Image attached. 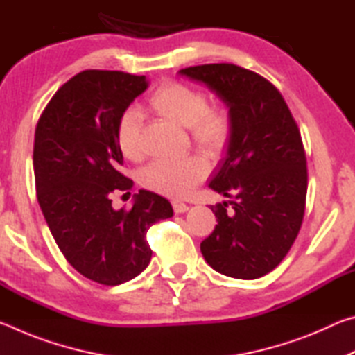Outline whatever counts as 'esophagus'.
<instances>
[{
	"instance_id": "34e87169",
	"label": "esophagus",
	"mask_w": 355,
	"mask_h": 355,
	"mask_svg": "<svg viewBox=\"0 0 355 355\" xmlns=\"http://www.w3.org/2000/svg\"><path fill=\"white\" fill-rule=\"evenodd\" d=\"M172 207H173V211H175V213H184V211H188V209H189V207L186 205V203L180 202V200H173Z\"/></svg>"
}]
</instances>
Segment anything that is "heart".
Returning a JSON list of instances; mask_svg holds the SVG:
<instances>
[{
    "label": "heart",
    "instance_id": "b5f03b06",
    "mask_svg": "<svg viewBox=\"0 0 355 355\" xmlns=\"http://www.w3.org/2000/svg\"><path fill=\"white\" fill-rule=\"evenodd\" d=\"M150 107L171 122L189 130L197 147L209 156H220L233 136V119L225 106H208V98L199 89L169 81L159 86L148 100ZM142 122L136 110L120 114L116 141L120 152L131 161L144 155L141 142ZM208 163L199 155L175 161H155L141 172V183L147 189L169 197H184L208 175Z\"/></svg>",
    "mask_w": 355,
    "mask_h": 355
}]
</instances>
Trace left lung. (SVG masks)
I'll return each mask as SVG.
<instances>
[{"mask_svg": "<svg viewBox=\"0 0 355 355\" xmlns=\"http://www.w3.org/2000/svg\"><path fill=\"white\" fill-rule=\"evenodd\" d=\"M228 106L233 136L209 188L228 197L211 205L218 220L200 244L214 271L252 280L284 260L300 230L307 159L290 107L272 83L235 64L180 70Z\"/></svg>", "mask_w": 355, "mask_h": 355, "instance_id": "1", "label": "left lung"}]
</instances>
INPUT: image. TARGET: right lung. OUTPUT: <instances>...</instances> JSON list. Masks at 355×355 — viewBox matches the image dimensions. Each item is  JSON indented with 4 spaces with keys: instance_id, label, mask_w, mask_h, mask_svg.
Instances as JSON below:
<instances>
[{
    "instance_id": "obj_1",
    "label": "right lung",
    "mask_w": 355,
    "mask_h": 355,
    "mask_svg": "<svg viewBox=\"0 0 355 355\" xmlns=\"http://www.w3.org/2000/svg\"><path fill=\"white\" fill-rule=\"evenodd\" d=\"M147 86L146 76L84 70L59 87L35 127V189L51 235L78 272L107 286L148 266L147 230L173 214L169 200L146 189L131 208L111 200L133 188L120 172L117 120Z\"/></svg>"
}]
</instances>
